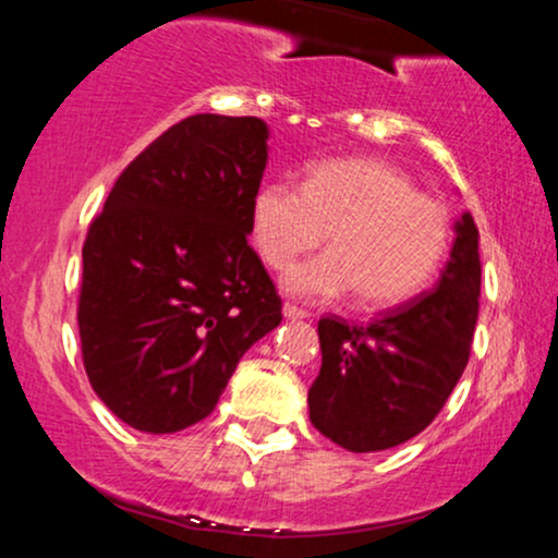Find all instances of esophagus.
Listing matches in <instances>:
<instances>
[{
	"mask_svg": "<svg viewBox=\"0 0 558 558\" xmlns=\"http://www.w3.org/2000/svg\"><path fill=\"white\" fill-rule=\"evenodd\" d=\"M283 315L288 319H306V317H310V312L301 310V306H296V304H286L283 306Z\"/></svg>",
	"mask_w": 558,
	"mask_h": 558,
	"instance_id": "esophagus-1",
	"label": "esophagus"
}]
</instances>
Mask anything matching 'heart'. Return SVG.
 <instances>
[{
	"label": "heart",
	"instance_id": "obj_1",
	"mask_svg": "<svg viewBox=\"0 0 558 558\" xmlns=\"http://www.w3.org/2000/svg\"><path fill=\"white\" fill-rule=\"evenodd\" d=\"M319 257L291 267L283 286L304 299L356 291L364 306H393L430 283L451 243V215L383 159H330L301 185L265 183L252 204V239L272 270L325 241Z\"/></svg>",
	"mask_w": 558,
	"mask_h": 558
}]
</instances>
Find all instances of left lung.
<instances>
[{
    "instance_id": "left-lung-1",
    "label": "left lung",
    "mask_w": 558,
    "mask_h": 558,
    "mask_svg": "<svg viewBox=\"0 0 558 558\" xmlns=\"http://www.w3.org/2000/svg\"><path fill=\"white\" fill-rule=\"evenodd\" d=\"M477 226L457 222L451 259L433 291L369 325L323 317V367L310 388V420L345 451H386L438 417L470 362L480 312Z\"/></svg>"
}]
</instances>
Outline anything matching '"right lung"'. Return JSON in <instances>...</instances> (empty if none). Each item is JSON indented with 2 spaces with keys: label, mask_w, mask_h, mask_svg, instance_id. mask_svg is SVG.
<instances>
[{
  "label": "right lung",
  "mask_w": 558,
  "mask_h": 558,
  "mask_svg": "<svg viewBox=\"0 0 558 558\" xmlns=\"http://www.w3.org/2000/svg\"><path fill=\"white\" fill-rule=\"evenodd\" d=\"M265 165L259 118L191 114L120 172L88 226L83 367L110 412L141 433L207 417L241 356L283 319L248 246Z\"/></svg>",
  "instance_id": "obj_1"
}]
</instances>
